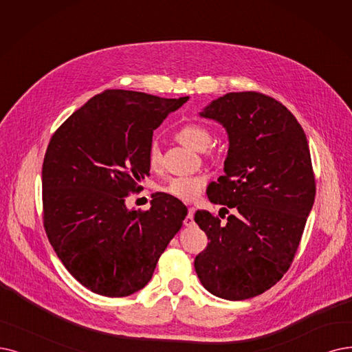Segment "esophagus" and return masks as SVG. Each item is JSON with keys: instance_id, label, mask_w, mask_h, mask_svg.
I'll list each match as a JSON object with an SVG mask.
<instances>
[{"instance_id": "1", "label": "esophagus", "mask_w": 352, "mask_h": 352, "mask_svg": "<svg viewBox=\"0 0 352 352\" xmlns=\"http://www.w3.org/2000/svg\"><path fill=\"white\" fill-rule=\"evenodd\" d=\"M195 208H189V210H188V215H186V218H185V225L186 227H190V225H193L195 223V221H193V217H195Z\"/></svg>"}]
</instances>
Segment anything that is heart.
I'll list each match as a JSON object with an SVG mask.
<instances>
[{
  "mask_svg": "<svg viewBox=\"0 0 352 352\" xmlns=\"http://www.w3.org/2000/svg\"><path fill=\"white\" fill-rule=\"evenodd\" d=\"M179 143L185 144L189 148L204 151L206 150L208 157H217V148L209 147L212 143V134L209 129L199 122H188L184 124L175 134ZM147 163L151 170H159L162 167V151L156 143H151L147 150ZM208 182V176L205 173L192 175V176H177L172 177L163 188L164 192L170 193L172 196L182 201H193L198 198L202 189Z\"/></svg>",
  "mask_w": 352,
  "mask_h": 352,
  "instance_id": "heart-1",
  "label": "heart"
}]
</instances>
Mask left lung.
<instances>
[{"label":"left lung","mask_w":352,"mask_h":352,"mask_svg":"<svg viewBox=\"0 0 352 352\" xmlns=\"http://www.w3.org/2000/svg\"><path fill=\"white\" fill-rule=\"evenodd\" d=\"M201 116L228 133L225 175L208 186V198L235 215L223 223L196 210L209 243L195 270L215 296L244 300L274 286L296 256L316 193L311 151L302 125L269 95L230 92Z\"/></svg>","instance_id":"8db88e82"}]
</instances>
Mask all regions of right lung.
<instances>
[{
	"label": "right lung",
	"instance_id": "right-lung-1",
	"mask_svg": "<svg viewBox=\"0 0 352 352\" xmlns=\"http://www.w3.org/2000/svg\"><path fill=\"white\" fill-rule=\"evenodd\" d=\"M188 100L108 89L50 138L41 168L43 227L66 270L96 294L124 298L143 289L188 214L167 193L154 196L148 210L125 206L150 172L153 131Z\"/></svg>",
	"mask_w": 352,
	"mask_h": 352
}]
</instances>
